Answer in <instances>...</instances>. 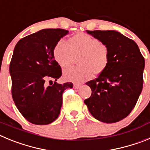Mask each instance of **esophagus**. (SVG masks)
<instances>
[{
	"instance_id": "1",
	"label": "esophagus",
	"mask_w": 150,
	"mask_h": 150,
	"mask_svg": "<svg viewBox=\"0 0 150 150\" xmlns=\"http://www.w3.org/2000/svg\"><path fill=\"white\" fill-rule=\"evenodd\" d=\"M80 86H81V85H80V84H76V83H74V88H76V89L80 88Z\"/></svg>"
}]
</instances>
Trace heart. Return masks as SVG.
I'll return each instance as SVG.
<instances>
[{"mask_svg": "<svg viewBox=\"0 0 150 150\" xmlns=\"http://www.w3.org/2000/svg\"><path fill=\"white\" fill-rule=\"evenodd\" d=\"M53 55L62 67H68L78 59L79 67H73L64 72L65 79L83 83L99 74L107 68L110 52L107 45L98 38L86 33H78L69 39V43L60 40L53 50Z\"/></svg>", "mask_w": 150, "mask_h": 150, "instance_id": "b5f03b06", "label": "heart"}]
</instances>
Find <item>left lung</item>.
<instances>
[{
	"instance_id": "8db88e82",
	"label": "left lung",
	"mask_w": 150,
	"mask_h": 150,
	"mask_svg": "<svg viewBox=\"0 0 150 150\" xmlns=\"http://www.w3.org/2000/svg\"><path fill=\"white\" fill-rule=\"evenodd\" d=\"M107 45L110 60L95 79L87 82L91 95L86 99L93 117L113 123L128 116L143 88L145 60L134 41L116 30H86Z\"/></svg>"
}]
</instances>
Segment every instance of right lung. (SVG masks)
<instances>
[{"label":"right lung","mask_w":150,"mask_h":150,"mask_svg":"<svg viewBox=\"0 0 150 150\" xmlns=\"http://www.w3.org/2000/svg\"><path fill=\"white\" fill-rule=\"evenodd\" d=\"M67 34L61 28L43 29L21 39L14 48L10 64L12 96L21 114L32 124L55 121L64 91L73 88L72 83H56L62 73L53 55L56 43Z\"/></svg>","instance_id":"add662e5"}]
</instances>
